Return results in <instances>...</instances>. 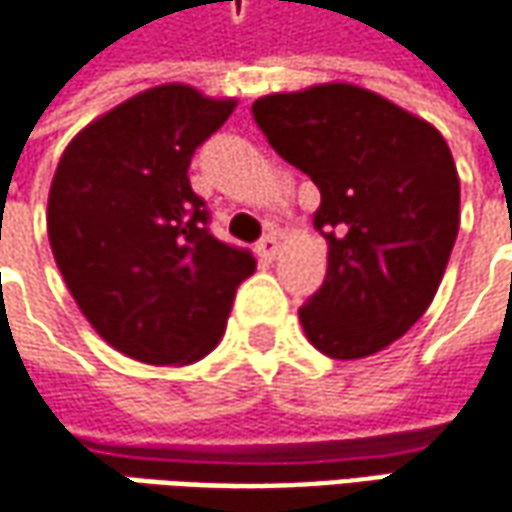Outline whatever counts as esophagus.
<instances>
[{"label":"esophagus","instance_id":"34e87169","mask_svg":"<svg viewBox=\"0 0 512 512\" xmlns=\"http://www.w3.org/2000/svg\"><path fill=\"white\" fill-rule=\"evenodd\" d=\"M257 252L266 257V260H275L280 252V237L275 232H269L260 243H257Z\"/></svg>","mask_w":512,"mask_h":512}]
</instances>
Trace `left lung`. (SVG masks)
Wrapping results in <instances>:
<instances>
[{
	"mask_svg": "<svg viewBox=\"0 0 512 512\" xmlns=\"http://www.w3.org/2000/svg\"><path fill=\"white\" fill-rule=\"evenodd\" d=\"M252 114L321 189L315 229L329 266L298 312L309 344L338 361L387 349L433 303L456 243L450 145L435 125L352 82L269 94Z\"/></svg>",
	"mask_w": 512,
	"mask_h": 512,
	"instance_id": "8db88e82",
	"label": "left lung"
}]
</instances>
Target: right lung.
<instances>
[{
	"label": "right lung",
	"mask_w": 512,
	"mask_h": 512,
	"mask_svg": "<svg viewBox=\"0 0 512 512\" xmlns=\"http://www.w3.org/2000/svg\"><path fill=\"white\" fill-rule=\"evenodd\" d=\"M237 100L168 82L88 123L59 157L48 240L82 315L134 361L183 367L226 332L255 257L209 232L189 163Z\"/></svg>",
	"instance_id": "obj_1"
}]
</instances>
